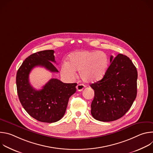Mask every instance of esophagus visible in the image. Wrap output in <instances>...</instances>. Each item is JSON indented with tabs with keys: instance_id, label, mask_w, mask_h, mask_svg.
<instances>
[{
	"instance_id": "esophagus-1",
	"label": "esophagus",
	"mask_w": 153,
	"mask_h": 153,
	"mask_svg": "<svg viewBox=\"0 0 153 153\" xmlns=\"http://www.w3.org/2000/svg\"><path fill=\"white\" fill-rule=\"evenodd\" d=\"M85 88V85L83 84H78L76 86V89L78 91H82Z\"/></svg>"
}]
</instances>
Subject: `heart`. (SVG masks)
<instances>
[{"label": "heart", "mask_w": 153, "mask_h": 153, "mask_svg": "<svg viewBox=\"0 0 153 153\" xmlns=\"http://www.w3.org/2000/svg\"><path fill=\"white\" fill-rule=\"evenodd\" d=\"M108 57L102 51H81L70 55L68 63L61 67L62 74L68 78L74 79L79 72L80 79L87 83H94L103 79L108 66Z\"/></svg>", "instance_id": "1"}]
</instances>
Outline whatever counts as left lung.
<instances>
[{"instance_id":"8db88e82","label":"left lung","mask_w":153,"mask_h":153,"mask_svg":"<svg viewBox=\"0 0 153 153\" xmlns=\"http://www.w3.org/2000/svg\"><path fill=\"white\" fill-rule=\"evenodd\" d=\"M111 64L100 80L92 83L94 97L91 113L99 121L111 122L123 116L137 96V71L126 56L110 57Z\"/></svg>"}]
</instances>
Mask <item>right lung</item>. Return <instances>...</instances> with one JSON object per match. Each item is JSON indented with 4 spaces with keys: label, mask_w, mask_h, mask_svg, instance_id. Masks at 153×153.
<instances>
[{
    "label": "right lung",
    "mask_w": 153,
    "mask_h": 153,
    "mask_svg": "<svg viewBox=\"0 0 153 153\" xmlns=\"http://www.w3.org/2000/svg\"><path fill=\"white\" fill-rule=\"evenodd\" d=\"M54 50H45L28 57L19 68L16 75L19 100L25 111L42 122L53 123L64 116L69 98L76 91V83H63L50 79L42 89L37 90L30 85L29 74L36 67L45 68L51 72H59L52 62H56Z\"/></svg>",
    "instance_id": "1"
}]
</instances>
